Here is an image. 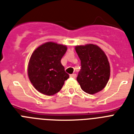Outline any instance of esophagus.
Segmentation results:
<instances>
[{"label": "esophagus", "instance_id": "obj_1", "mask_svg": "<svg viewBox=\"0 0 134 134\" xmlns=\"http://www.w3.org/2000/svg\"><path fill=\"white\" fill-rule=\"evenodd\" d=\"M70 77H72V78H76V75L75 74H71L70 75Z\"/></svg>", "mask_w": 134, "mask_h": 134}]
</instances>
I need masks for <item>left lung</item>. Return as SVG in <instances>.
Listing matches in <instances>:
<instances>
[{"label": "left lung", "mask_w": 134, "mask_h": 134, "mask_svg": "<svg viewBox=\"0 0 134 134\" xmlns=\"http://www.w3.org/2000/svg\"><path fill=\"white\" fill-rule=\"evenodd\" d=\"M81 60L77 82L85 93L93 95L105 88L110 76V67L105 52L98 46L88 43L76 46Z\"/></svg>", "instance_id": "obj_1"}]
</instances>
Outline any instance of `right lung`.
<instances>
[{
  "mask_svg": "<svg viewBox=\"0 0 134 134\" xmlns=\"http://www.w3.org/2000/svg\"><path fill=\"white\" fill-rule=\"evenodd\" d=\"M67 47L57 43L46 42L31 54L28 65V76L37 91L51 96L60 91L69 77L60 63Z\"/></svg>",
  "mask_w": 134,
  "mask_h": 134,
  "instance_id": "1",
  "label": "right lung"
}]
</instances>
